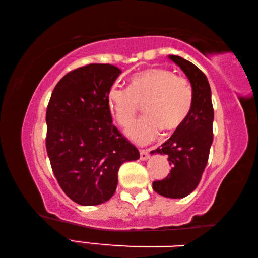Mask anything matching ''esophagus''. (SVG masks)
<instances>
[{
    "label": "esophagus",
    "mask_w": 258,
    "mask_h": 258,
    "mask_svg": "<svg viewBox=\"0 0 258 258\" xmlns=\"http://www.w3.org/2000/svg\"><path fill=\"white\" fill-rule=\"evenodd\" d=\"M149 150H140V159L141 160H147L149 159Z\"/></svg>",
    "instance_id": "34e87169"
}]
</instances>
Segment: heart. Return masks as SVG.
Instances as JSON below:
<instances>
[{
  "instance_id": "heart-1",
  "label": "heart",
  "mask_w": 258,
  "mask_h": 258,
  "mask_svg": "<svg viewBox=\"0 0 258 258\" xmlns=\"http://www.w3.org/2000/svg\"><path fill=\"white\" fill-rule=\"evenodd\" d=\"M108 102L123 127L132 123L143 104L145 116L126 130V135L138 145H147L161 130L172 133L181 127L191 111L194 91L186 78L172 71L148 68L131 77L128 87H111Z\"/></svg>"
}]
</instances>
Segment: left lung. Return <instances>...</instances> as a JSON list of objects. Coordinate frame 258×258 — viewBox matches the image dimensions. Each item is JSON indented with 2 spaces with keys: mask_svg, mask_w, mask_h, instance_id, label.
Wrapping results in <instances>:
<instances>
[{
  "mask_svg": "<svg viewBox=\"0 0 258 258\" xmlns=\"http://www.w3.org/2000/svg\"><path fill=\"white\" fill-rule=\"evenodd\" d=\"M180 67L191 83L194 103L191 111L180 128H177L160 148L151 154L166 155L171 173L161 181L152 183L160 196L173 199L184 198L199 184L207 165L213 142L214 110L212 91L208 80L200 69L178 55H168Z\"/></svg>",
  "mask_w": 258,
  "mask_h": 258,
  "instance_id": "8db88e82",
  "label": "left lung"
}]
</instances>
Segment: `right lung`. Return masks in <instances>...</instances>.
<instances>
[{
  "mask_svg": "<svg viewBox=\"0 0 258 258\" xmlns=\"http://www.w3.org/2000/svg\"><path fill=\"white\" fill-rule=\"evenodd\" d=\"M121 74L109 63H91L64 75L46 109V151L52 171L73 202L95 206L115 194L125 161L139 150L115 125L108 92Z\"/></svg>",
  "mask_w": 258,
  "mask_h": 258,
  "instance_id": "right-lung-1",
  "label": "right lung"
}]
</instances>
